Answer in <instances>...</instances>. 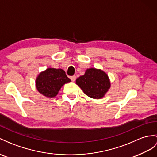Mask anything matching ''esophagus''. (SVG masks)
<instances>
[{"label": "esophagus", "instance_id": "34e87169", "mask_svg": "<svg viewBox=\"0 0 157 157\" xmlns=\"http://www.w3.org/2000/svg\"><path fill=\"white\" fill-rule=\"evenodd\" d=\"M70 78L71 79V81L72 82H75V80H76V76H71Z\"/></svg>", "mask_w": 157, "mask_h": 157}]
</instances>
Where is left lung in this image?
Returning a JSON list of instances; mask_svg holds the SVG:
<instances>
[{"instance_id":"1","label":"left lung","mask_w":157,"mask_h":157,"mask_svg":"<svg viewBox=\"0 0 157 157\" xmlns=\"http://www.w3.org/2000/svg\"><path fill=\"white\" fill-rule=\"evenodd\" d=\"M77 85L86 95L94 99L105 96L110 87L108 75L104 71L97 68H88L84 75L76 80Z\"/></svg>"}]
</instances>
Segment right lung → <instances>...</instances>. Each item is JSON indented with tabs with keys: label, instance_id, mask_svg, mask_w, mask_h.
<instances>
[{
	"label": "right lung",
	"instance_id": "add662e5",
	"mask_svg": "<svg viewBox=\"0 0 157 157\" xmlns=\"http://www.w3.org/2000/svg\"><path fill=\"white\" fill-rule=\"evenodd\" d=\"M70 82L71 79L67 77L64 70L48 68L38 75L36 87L40 94L47 97L52 98L56 96L64 84Z\"/></svg>",
	"mask_w": 157,
	"mask_h": 157
}]
</instances>
